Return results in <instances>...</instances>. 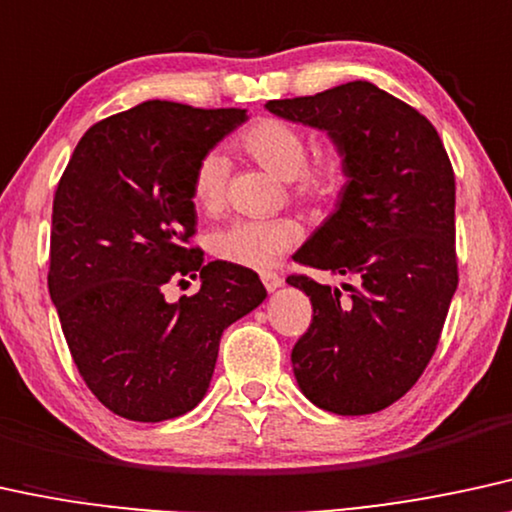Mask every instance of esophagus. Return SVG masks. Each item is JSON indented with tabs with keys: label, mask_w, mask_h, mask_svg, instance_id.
I'll return each instance as SVG.
<instances>
[{
	"label": "esophagus",
	"mask_w": 512,
	"mask_h": 512,
	"mask_svg": "<svg viewBox=\"0 0 512 512\" xmlns=\"http://www.w3.org/2000/svg\"><path fill=\"white\" fill-rule=\"evenodd\" d=\"M262 283H264V288L269 290V293H274L276 288H281L283 278L278 276V274H274V271H264V274H262Z\"/></svg>",
	"instance_id": "34e87169"
}]
</instances>
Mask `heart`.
<instances>
[{"label": "heart", "instance_id": "heart-1", "mask_svg": "<svg viewBox=\"0 0 512 512\" xmlns=\"http://www.w3.org/2000/svg\"><path fill=\"white\" fill-rule=\"evenodd\" d=\"M238 146L276 174L290 181L297 203L328 205L345 191L347 163L338 151H326L309 160V139L300 127L278 118H260L238 137ZM229 181V160L219 151L205 153L193 167L191 196L198 208H222ZM300 238L293 219H236L210 236V250L219 260L238 267L267 269Z\"/></svg>", "mask_w": 512, "mask_h": 512}]
</instances>
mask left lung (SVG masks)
I'll return each mask as SVG.
<instances>
[{"label":"left lung","instance_id":"left-lung-1","mask_svg":"<svg viewBox=\"0 0 512 512\" xmlns=\"http://www.w3.org/2000/svg\"><path fill=\"white\" fill-rule=\"evenodd\" d=\"M267 111L323 129L347 163L335 212L295 262L345 276L349 295L288 276L314 307L290 354L295 380L338 416L383 411L430 364L456 293L454 167L432 122L371 82L269 101Z\"/></svg>","mask_w":512,"mask_h":512}]
</instances>
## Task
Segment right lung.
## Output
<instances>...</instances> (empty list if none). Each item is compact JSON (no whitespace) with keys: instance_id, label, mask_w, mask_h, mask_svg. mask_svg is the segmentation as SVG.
<instances>
[{"instance_id":"1","label":"right lung","mask_w":512,"mask_h":512,"mask_svg":"<svg viewBox=\"0 0 512 512\" xmlns=\"http://www.w3.org/2000/svg\"><path fill=\"white\" fill-rule=\"evenodd\" d=\"M243 108L144 101L75 146L51 212L49 295L94 397L127 420L184 416L208 392L224 328L264 302L260 276L191 248L193 167ZM201 276L191 298L162 288Z\"/></svg>"}]
</instances>
